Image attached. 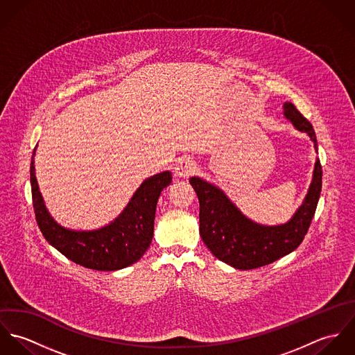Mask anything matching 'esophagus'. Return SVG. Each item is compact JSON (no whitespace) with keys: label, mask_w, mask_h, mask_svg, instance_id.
Returning <instances> with one entry per match:
<instances>
[{"label":"esophagus","mask_w":355,"mask_h":355,"mask_svg":"<svg viewBox=\"0 0 355 355\" xmlns=\"http://www.w3.org/2000/svg\"><path fill=\"white\" fill-rule=\"evenodd\" d=\"M196 172V162L190 158H180L176 162L175 173L179 178H189Z\"/></svg>","instance_id":"obj_1"}]
</instances>
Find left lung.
<instances>
[{
    "mask_svg": "<svg viewBox=\"0 0 355 355\" xmlns=\"http://www.w3.org/2000/svg\"><path fill=\"white\" fill-rule=\"evenodd\" d=\"M284 116L306 132L317 152L315 132L291 102L283 105ZM200 201V234L203 243L220 261L236 269H255L294 252L304 239L322 186L320 159H315L313 179L304 202L290 221L280 225H262L248 218L223 190L201 178H190Z\"/></svg>",
    "mask_w": 355,
    "mask_h": 355,
    "instance_id": "obj_1",
    "label": "left lung"
}]
</instances>
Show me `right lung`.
Returning <instances> with one entry per match:
<instances>
[{"label":"right lung","instance_id":"add662e5","mask_svg":"<svg viewBox=\"0 0 355 355\" xmlns=\"http://www.w3.org/2000/svg\"><path fill=\"white\" fill-rule=\"evenodd\" d=\"M34 155L35 150L30 166L35 218L54 249L75 263L96 270H119L141 259L152 243L158 197L172 182L169 171L146 179L110 224L93 231H75L57 224L48 211L35 176Z\"/></svg>","mask_w":355,"mask_h":355}]
</instances>
